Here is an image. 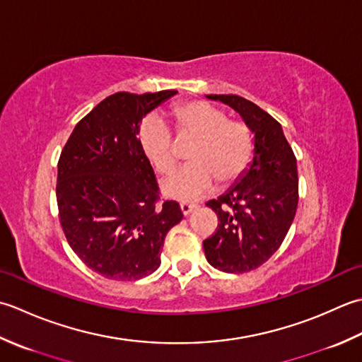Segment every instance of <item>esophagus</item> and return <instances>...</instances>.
<instances>
[{"label": "esophagus", "mask_w": 362, "mask_h": 362, "mask_svg": "<svg viewBox=\"0 0 362 362\" xmlns=\"http://www.w3.org/2000/svg\"><path fill=\"white\" fill-rule=\"evenodd\" d=\"M180 206H181V211H182L184 216H189V214L197 208L195 203H187V202H182Z\"/></svg>", "instance_id": "34e87169"}]
</instances>
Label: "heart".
I'll return each instance as SVG.
<instances>
[{
	"label": "heart",
	"instance_id": "b5f03b06",
	"mask_svg": "<svg viewBox=\"0 0 362 362\" xmlns=\"http://www.w3.org/2000/svg\"><path fill=\"white\" fill-rule=\"evenodd\" d=\"M176 136L194 140L187 151L190 164L164 184L165 195L194 200L218 187H230L248 170L255 156V134L247 122L228 119L226 110L204 100H190L172 109ZM139 144L159 175L168 176L181 160L170 129L150 115L139 128Z\"/></svg>",
	"mask_w": 362,
	"mask_h": 362
}]
</instances>
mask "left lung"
Segmentation results:
<instances>
[{
    "label": "left lung",
    "mask_w": 362,
    "mask_h": 362,
    "mask_svg": "<svg viewBox=\"0 0 362 362\" xmlns=\"http://www.w3.org/2000/svg\"><path fill=\"white\" fill-rule=\"evenodd\" d=\"M238 110L255 132V156L239 184L206 203L218 217L203 240L208 262L226 274H245L281 247L298 204L297 159L274 117L239 95H209Z\"/></svg>",
    "instance_id": "obj_1"
}]
</instances>
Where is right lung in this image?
I'll use <instances>...</instances> for the list:
<instances>
[{
  "mask_svg": "<svg viewBox=\"0 0 362 362\" xmlns=\"http://www.w3.org/2000/svg\"><path fill=\"white\" fill-rule=\"evenodd\" d=\"M175 93L110 95L78 122L59 158V222L79 259L107 279L153 274L182 218L178 202L160 198L137 137L144 117Z\"/></svg>",
  "mask_w": 362,
  "mask_h": 362,
  "instance_id": "add662e5",
  "label": "right lung"
}]
</instances>
